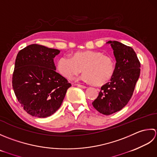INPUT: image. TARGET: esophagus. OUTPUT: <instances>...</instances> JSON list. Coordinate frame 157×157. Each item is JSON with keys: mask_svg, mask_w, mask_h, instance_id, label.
Returning a JSON list of instances; mask_svg holds the SVG:
<instances>
[{"mask_svg": "<svg viewBox=\"0 0 157 157\" xmlns=\"http://www.w3.org/2000/svg\"><path fill=\"white\" fill-rule=\"evenodd\" d=\"M76 86H78V87H80V88H82V89H85V88H87V87H86V86H85V85H82L76 84Z\"/></svg>", "mask_w": 157, "mask_h": 157, "instance_id": "esophagus-1", "label": "esophagus"}]
</instances>
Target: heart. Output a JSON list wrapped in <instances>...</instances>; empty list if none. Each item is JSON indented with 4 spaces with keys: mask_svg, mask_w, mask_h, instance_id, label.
<instances>
[{
    "mask_svg": "<svg viewBox=\"0 0 157 157\" xmlns=\"http://www.w3.org/2000/svg\"><path fill=\"white\" fill-rule=\"evenodd\" d=\"M58 72L65 78H74L82 71L80 76L83 81L101 85L109 81L114 72L113 57L104 56L96 51H84L73 54L72 57L62 56L57 62Z\"/></svg>",
    "mask_w": 157,
    "mask_h": 157,
    "instance_id": "1",
    "label": "heart"
}]
</instances>
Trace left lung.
<instances>
[{
  "instance_id": "1",
  "label": "left lung",
  "mask_w": 157,
  "mask_h": 157,
  "mask_svg": "<svg viewBox=\"0 0 157 157\" xmlns=\"http://www.w3.org/2000/svg\"><path fill=\"white\" fill-rule=\"evenodd\" d=\"M116 59L110 81L103 85L92 105L99 113L110 115L121 110L132 98L140 75V63L134 50L119 41H108Z\"/></svg>"
}]
</instances>
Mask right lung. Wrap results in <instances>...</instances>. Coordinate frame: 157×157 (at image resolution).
<instances>
[{
	"label": "right lung",
	"mask_w": 157,
	"mask_h": 157,
	"mask_svg": "<svg viewBox=\"0 0 157 157\" xmlns=\"http://www.w3.org/2000/svg\"><path fill=\"white\" fill-rule=\"evenodd\" d=\"M60 51L33 44L16 57L12 84L24 110L38 118L48 117L60 108L70 83L56 72L53 58Z\"/></svg>",
	"instance_id": "1"
}]
</instances>
